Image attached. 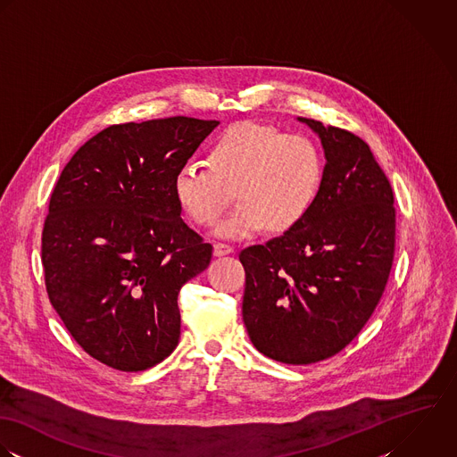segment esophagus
I'll return each instance as SVG.
<instances>
[{
  "mask_svg": "<svg viewBox=\"0 0 457 457\" xmlns=\"http://www.w3.org/2000/svg\"><path fill=\"white\" fill-rule=\"evenodd\" d=\"M231 253H233V247L228 245V244L217 242V244L213 245V254H215V256H226V254H231Z\"/></svg>",
  "mask_w": 457,
  "mask_h": 457,
  "instance_id": "34e87169",
  "label": "esophagus"
}]
</instances>
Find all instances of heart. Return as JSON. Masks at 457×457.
Masks as SVG:
<instances>
[{
	"label": "heart",
	"mask_w": 457,
	"mask_h": 457,
	"mask_svg": "<svg viewBox=\"0 0 457 457\" xmlns=\"http://www.w3.org/2000/svg\"><path fill=\"white\" fill-rule=\"evenodd\" d=\"M206 166L183 164L173 192L183 213L201 228L215 226L237 192L242 204L217 233L251 238L267 228L286 233L314 208L325 177L318 145L270 125L237 123L206 150Z\"/></svg>",
	"instance_id": "obj_1"
}]
</instances>
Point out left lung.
Segmentation results:
<instances>
[{"label":"left lung","instance_id":"8db88e82","mask_svg":"<svg viewBox=\"0 0 457 457\" xmlns=\"http://www.w3.org/2000/svg\"><path fill=\"white\" fill-rule=\"evenodd\" d=\"M321 139L325 177L311 213L291 231L240 253L242 314L256 350L314 364L346 348L374 312L394 262V192L359 136L298 118Z\"/></svg>","mask_w":457,"mask_h":457}]
</instances>
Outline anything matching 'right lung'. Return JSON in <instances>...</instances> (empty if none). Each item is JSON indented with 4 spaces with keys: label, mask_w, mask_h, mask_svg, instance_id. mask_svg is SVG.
Wrapping results in <instances>:
<instances>
[{
    "label": "right lung",
    "mask_w": 457,
    "mask_h": 457,
    "mask_svg": "<svg viewBox=\"0 0 457 457\" xmlns=\"http://www.w3.org/2000/svg\"><path fill=\"white\" fill-rule=\"evenodd\" d=\"M217 125L187 116L111 125L54 185L42 231L46 289L95 361L137 372L177 348L179 293L213 247L183 222L173 179Z\"/></svg>",
    "instance_id": "1"
}]
</instances>
